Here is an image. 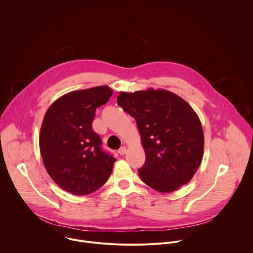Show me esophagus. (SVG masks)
<instances>
[{"instance_id":"1","label":"esophagus","mask_w":253,"mask_h":253,"mask_svg":"<svg viewBox=\"0 0 253 253\" xmlns=\"http://www.w3.org/2000/svg\"><path fill=\"white\" fill-rule=\"evenodd\" d=\"M118 153H119L120 155L126 154V147H121V148L118 150Z\"/></svg>"}]
</instances>
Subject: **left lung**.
Wrapping results in <instances>:
<instances>
[{"label":"left lung","instance_id":"left-lung-1","mask_svg":"<svg viewBox=\"0 0 253 253\" xmlns=\"http://www.w3.org/2000/svg\"><path fill=\"white\" fill-rule=\"evenodd\" d=\"M117 102L136 120L145 151L138 172L142 181L161 193L188 183L203 158L204 135L199 117L181 97L152 88L120 92Z\"/></svg>","mask_w":253,"mask_h":253}]
</instances>
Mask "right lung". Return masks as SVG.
Returning a JSON list of instances; mask_svg holds the SVG:
<instances>
[{
  "mask_svg": "<svg viewBox=\"0 0 253 253\" xmlns=\"http://www.w3.org/2000/svg\"><path fill=\"white\" fill-rule=\"evenodd\" d=\"M108 86L67 93L57 99L44 116L40 152L54 182L74 195H87L103 186L116 159L101 148L92 129L98 107L112 96Z\"/></svg>",
  "mask_w": 253,
  "mask_h": 253,
  "instance_id": "right-lung-1",
  "label": "right lung"
}]
</instances>
